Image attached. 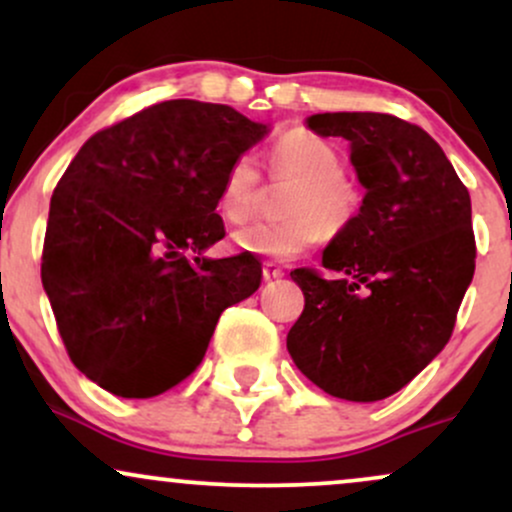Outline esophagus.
Returning <instances> with one entry per match:
<instances>
[{"label":"esophagus","instance_id":"obj_1","mask_svg":"<svg viewBox=\"0 0 512 512\" xmlns=\"http://www.w3.org/2000/svg\"><path fill=\"white\" fill-rule=\"evenodd\" d=\"M262 274H264V279H267V281L281 279V276H284V269L276 267L274 262H264V264H262Z\"/></svg>","mask_w":512,"mask_h":512}]
</instances>
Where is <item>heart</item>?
Instances as JSON below:
<instances>
[{
  "label": "heart",
  "instance_id": "b5f03b06",
  "mask_svg": "<svg viewBox=\"0 0 512 512\" xmlns=\"http://www.w3.org/2000/svg\"><path fill=\"white\" fill-rule=\"evenodd\" d=\"M269 168L279 180L296 182L286 197L289 219L252 223L233 233L240 252L286 262L313 248L322 231L337 233L356 216V185L344 175V161L330 142L308 129H289L269 149ZM260 199V170L250 154L238 156L223 173L216 204L231 223H245L255 214ZM326 228L322 229L321 226Z\"/></svg>",
  "mask_w": 512,
  "mask_h": 512
}]
</instances>
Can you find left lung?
<instances>
[{
    "label": "left lung",
    "mask_w": 512,
    "mask_h": 512,
    "mask_svg": "<svg viewBox=\"0 0 512 512\" xmlns=\"http://www.w3.org/2000/svg\"><path fill=\"white\" fill-rule=\"evenodd\" d=\"M320 137L349 142L366 190L322 267L293 269L305 308L286 337L298 370L327 395L378 402L448 344L474 276L472 202L438 142L385 113H317Z\"/></svg>",
    "instance_id": "8db88e82"
}]
</instances>
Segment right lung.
I'll list each match as a JSON object with an SVG mask.
<instances>
[{
    "label": "right lung",
    "mask_w": 512,
    "mask_h": 512,
    "mask_svg": "<svg viewBox=\"0 0 512 512\" xmlns=\"http://www.w3.org/2000/svg\"><path fill=\"white\" fill-rule=\"evenodd\" d=\"M267 134L231 105L178 98L81 146L52 192L40 276L88 380L117 397L161 395L202 363L223 310L260 289L250 252H204L226 236L223 173Z\"/></svg>",
    "instance_id": "obj_1"
}]
</instances>
